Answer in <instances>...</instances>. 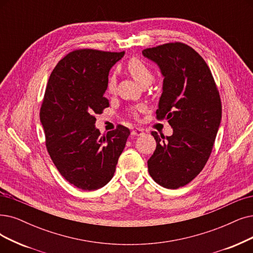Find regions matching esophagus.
Wrapping results in <instances>:
<instances>
[{"label":"esophagus","instance_id":"1","mask_svg":"<svg viewBox=\"0 0 253 253\" xmlns=\"http://www.w3.org/2000/svg\"><path fill=\"white\" fill-rule=\"evenodd\" d=\"M144 134V130L142 128H134L132 130V135L133 136H142Z\"/></svg>","mask_w":253,"mask_h":253}]
</instances>
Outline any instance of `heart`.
I'll return each mask as SVG.
<instances>
[{
    "mask_svg": "<svg viewBox=\"0 0 253 253\" xmlns=\"http://www.w3.org/2000/svg\"><path fill=\"white\" fill-rule=\"evenodd\" d=\"M127 73L132 76L137 82L141 85L145 83H151V81L154 80V75L151 73L150 68L139 58H132L128 60L126 66ZM116 87V79L114 76H109L107 80V91L109 93H113ZM143 108L139 107L136 109L130 110V114L134 117H138V114L140 111H142Z\"/></svg>",
    "mask_w": 253,
    "mask_h": 253,
    "instance_id": "b5f03b06",
    "label": "heart"
}]
</instances>
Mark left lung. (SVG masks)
Segmentation results:
<instances>
[{"mask_svg":"<svg viewBox=\"0 0 253 253\" xmlns=\"http://www.w3.org/2000/svg\"><path fill=\"white\" fill-rule=\"evenodd\" d=\"M164 77L157 118L168 119L171 136L151 132L157 142L147 161L148 172L160 186L184 187L204 169L221 123L218 88L208 64L196 50L169 42L142 50Z\"/></svg>","mask_w":253,"mask_h":253,"instance_id":"obj_1","label":"left lung"}]
</instances>
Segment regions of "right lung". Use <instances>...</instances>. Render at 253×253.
I'll return each mask as SVG.
<instances>
[{
  "instance_id": "1",
  "label": "right lung",
  "mask_w": 253,
  "mask_h": 253,
  "mask_svg": "<svg viewBox=\"0 0 253 253\" xmlns=\"http://www.w3.org/2000/svg\"><path fill=\"white\" fill-rule=\"evenodd\" d=\"M125 52L80 48L60 60L48 79L40 108L45 145L68 183L96 190L113 177L129 129L117 126L100 136L94 114L109 107L104 96L109 72Z\"/></svg>"
}]
</instances>
